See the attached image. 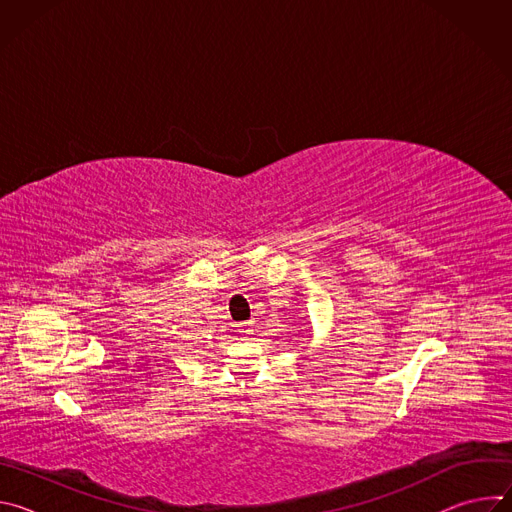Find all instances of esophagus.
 <instances>
[{
  "instance_id": "obj_1",
  "label": "esophagus",
  "mask_w": 512,
  "mask_h": 512,
  "mask_svg": "<svg viewBox=\"0 0 512 512\" xmlns=\"http://www.w3.org/2000/svg\"><path fill=\"white\" fill-rule=\"evenodd\" d=\"M237 332H239L241 336H247V334L251 332V322H243V324H239V326H237Z\"/></svg>"
}]
</instances>
